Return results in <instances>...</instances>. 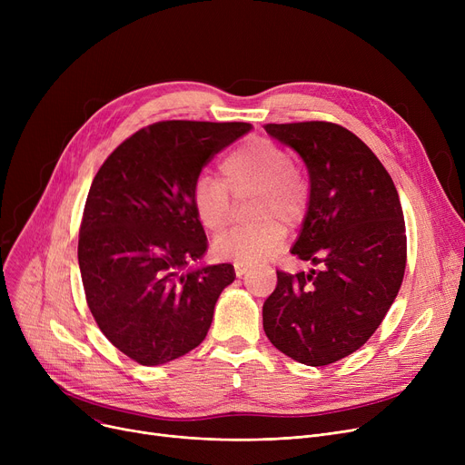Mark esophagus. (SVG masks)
I'll list each match as a JSON object with an SVG mask.
<instances>
[{"label":"esophagus","instance_id":"34e87169","mask_svg":"<svg viewBox=\"0 0 465 465\" xmlns=\"http://www.w3.org/2000/svg\"><path fill=\"white\" fill-rule=\"evenodd\" d=\"M233 267H235V273H237V277H242L245 275L249 270H251V263H247V262H235L233 263Z\"/></svg>","mask_w":465,"mask_h":465}]
</instances>
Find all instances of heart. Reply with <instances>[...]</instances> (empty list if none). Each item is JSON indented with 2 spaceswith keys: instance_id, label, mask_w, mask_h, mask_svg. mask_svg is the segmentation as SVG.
I'll list each match as a JSON object with an SVG mask.
<instances>
[{
  "instance_id": "obj_1",
  "label": "heart",
  "mask_w": 465,
  "mask_h": 465,
  "mask_svg": "<svg viewBox=\"0 0 465 465\" xmlns=\"http://www.w3.org/2000/svg\"><path fill=\"white\" fill-rule=\"evenodd\" d=\"M224 181L202 175L192 188V207L203 228L223 232L233 216V198L254 192L252 218L256 226L233 228L214 241L220 258L235 262H265L284 245V226H296L307 207V183L292 165L290 153L267 137H249L220 163Z\"/></svg>"
}]
</instances>
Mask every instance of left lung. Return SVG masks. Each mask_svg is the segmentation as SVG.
Masks as SVG:
<instances>
[{"mask_svg":"<svg viewBox=\"0 0 465 465\" xmlns=\"http://www.w3.org/2000/svg\"><path fill=\"white\" fill-rule=\"evenodd\" d=\"M263 128L307 165L309 207L292 254L321 265L277 272L263 331L292 360L319 368L358 351L392 307L407 262L403 211L392 177L347 128L322 120Z\"/></svg>","mask_w":465,"mask_h":465,"instance_id":"left-lung-1","label":"left lung"}]
</instances>
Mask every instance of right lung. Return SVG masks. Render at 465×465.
Wrapping results in <instances>:
<instances>
[{
	"mask_svg": "<svg viewBox=\"0 0 465 465\" xmlns=\"http://www.w3.org/2000/svg\"><path fill=\"white\" fill-rule=\"evenodd\" d=\"M247 122L165 120L120 143L97 171L79 232L86 303L111 343L141 365L184 356L205 339L232 263L184 272L207 251L192 188Z\"/></svg>",
	"mask_w": 465,
	"mask_h": 465,
	"instance_id": "add662e5",
	"label": "right lung"
}]
</instances>
